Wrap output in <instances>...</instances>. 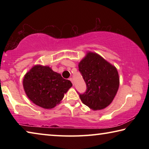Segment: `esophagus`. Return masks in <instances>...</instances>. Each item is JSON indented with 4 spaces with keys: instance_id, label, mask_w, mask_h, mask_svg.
Instances as JSON below:
<instances>
[{
    "instance_id": "34e87169",
    "label": "esophagus",
    "mask_w": 149,
    "mask_h": 149,
    "mask_svg": "<svg viewBox=\"0 0 149 149\" xmlns=\"http://www.w3.org/2000/svg\"><path fill=\"white\" fill-rule=\"evenodd\" d=\"M69 80L70 81H71V82L72 83V84H73V85H74V84H73V80H72V77H70V78H69Z\"/></svg>"
}]
</instances>
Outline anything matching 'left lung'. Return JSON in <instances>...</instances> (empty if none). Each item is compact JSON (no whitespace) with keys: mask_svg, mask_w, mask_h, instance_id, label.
I'll list each match as a JSON object with an SVG mask.
<instances>
[{"mask_svg":"<svg viewBox=\"0 0 149 149\" xmlns=\"http://www.w3.org/2000/svg\"><path fill=\"white\" fill-rule=\"evenodd\" d=\"M78 66L87 85L84 94L78 93L81 100L93 110L107 107L119 88L117 69L100 55L91 52H87Z\"/></svg>","mask_w":149,"mask_h":149,"instance_id":"1","label":"left lung"}]
</instances>
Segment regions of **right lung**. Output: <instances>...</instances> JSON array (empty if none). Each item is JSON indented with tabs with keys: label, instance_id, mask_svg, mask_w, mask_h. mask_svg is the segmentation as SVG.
<instances>
[{
	"label": "right lung",
	"instance_id": "right-lung-1",
	"mask_svg": "<svg viewBox=\"0 0 149 149\" xmlns=\"http://www.w3.org/2000/svg\"><path fill=\"white\" fill-rule=\"evenodd\" d=\"M23 86L34 104L50 109L59 104L72 84L50 67L36 65L25 75Z\"/></svg>",
	"mask_w": 149,
	"mask_h": 149
}]
</instances>
